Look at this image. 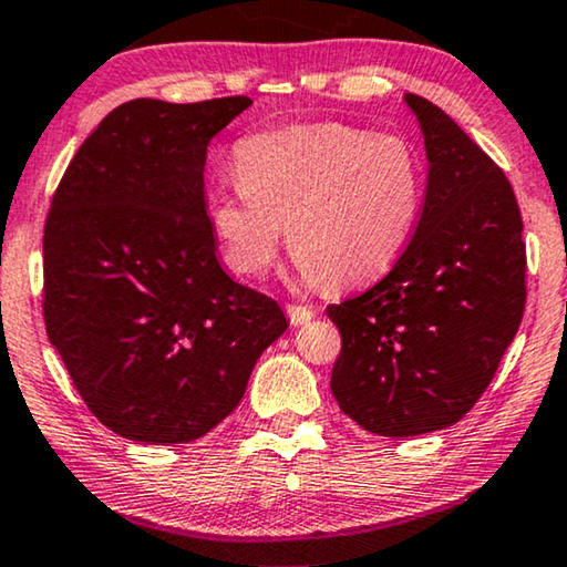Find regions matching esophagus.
Listing matches in <instances>:
<instances>
[{"label":"esophagus","instance_id":"1","mask_svg":"<svg viewBox=\"0 0 567 567\" xmlns=\"http://www.w3.org/2000/svg\"><path fill=\"white\" fill-rule=\"evenodd\" d=\"M316 310L308 308V305H287V318H290L292 326H305V322L312 320Z\"/></svg>","mask_w":567,"mask_h":567}]
</instances>
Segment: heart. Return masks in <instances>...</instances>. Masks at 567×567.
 <instances>
[{"mask_svg":"<svg viewBox=\"0 0 567 567\" xmlns=\"http://www.w3.org/2000/svg\"><path fill=\"white\" fill-rule=\"evenodd\" d=\"M237 184L209 194L229 267L262 277L287 241L305 282L358 285L406 249L424 202V164L399 133L340 121L251 133L235 148Z\"/></svg>","mask_w":567,"mask_h":567,"instance_id":"b5f03b06","label":"heart"}]
</instances>
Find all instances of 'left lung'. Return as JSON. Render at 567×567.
Segmentation results:
<instances>
[{
  "instance_id": "8db88e82",
  "label": "left lung",
  "mask_w": 567,
  "mask_h": 567,
  "mask_svg": "<svg viewBox=\"0 0 567 567\" xmlns=\"http://www.w3.org/2000/svg\"><path fill=\"white\" fill-rule=\"evenodd\" d=\"M426 143L416 231L381 282L330 305V389L379 436L446 429L492 383L525 312L523 217L505 171L442 107L406 93Z\"/></svg>"
}]
</instances>
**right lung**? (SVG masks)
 Wrapping results in <instances>:
<instances>
[{"instance_id": "obj_1", "label": "right lung", "mask_w": 567, "mask_h": 567, "mask_svg": "<svg viewBox=\"0 0 567 567\" xmlns=\"http://www.w3.org/2000/svg\"><path fill=\"white\" fill-rule=\"evenodd\" d=\"M247 95L138 97L70 161L44 221L50 343L95 419L146 444H186L227 419L280 305L231 280L206 214V146Z\"/></svg>"}]
</instances>
